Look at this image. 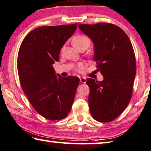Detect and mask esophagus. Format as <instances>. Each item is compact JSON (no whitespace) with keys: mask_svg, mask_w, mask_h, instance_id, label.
<instances>
[{"mask_svg":"<svg viewBox=\"0 0 151 151\" xmlns=\"http://www.w3.org/2000/svg\"><path fill=\"white\" fill-rule=\"evenodd\" d=\"M80 82L83 83V84H84V83H86V78H84V77L80 78Z\"/></svg>","mask_w":151,"mask_h":151,"instance_id":"esophagus-1","label":"esophagus"}]
</instances>
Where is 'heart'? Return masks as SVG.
<instances>
[{"instance_id":"1","label":"heart","mask_w":151,"mask_h":151,"mask_svg":"<svg viewBox=\"0 0 151 151\" xmlns=\"http://www.w3.org/2000/svg\"><path fill=\"white\" fill-rule=\"evenodd\" d=\"M72 43L78 50H86L90 46L91 39L88 36L84 35H80L73 38ZM84 66L82 63H78L76 66L75 69L77 71L81 72L84 69Z\"/></svg>"}]
</instances>
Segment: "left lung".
Here are the masks:
<instances>
[{
    "label": "left lung",
    "mask_w": 151,
    "mask_h": 151,
    "mask_svg": "<svg viewBox=\"0 0 151 151\" xmlns=\"http://www.w3.org/2000/svg\"><path fill=\"white\" fill-rule=\"evenodd\" d=\"M94 43V60L104 80H86L90 88L88 104L93 119L109 123L127 107L133 93L136 63L132 44L121 28L110 23L79 24Z\"/></svg>",
    "instance_id": "obj_1"
}]
</instances>
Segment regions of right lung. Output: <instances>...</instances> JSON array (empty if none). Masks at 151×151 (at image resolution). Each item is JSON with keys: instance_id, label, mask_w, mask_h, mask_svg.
Here are the masks:
<instances>
[{"instance_id": "add662e5", "label": "right lung", "mask_w": 151, "mask_h": 151, "mask_svg": "<svg viewBox=\"0 0 151 151\" xmlns=\"http://www.w3.org/2000/svg\"><path fill=\"white\" fill-rule=\"evenodd\" d=\"M76 28L77 24L35 28L19 49L17 72L22 88L35 110L50 121L67 116L79 85L78 77L58 78L52 66Z\"/></svg>"}]
</instances>
